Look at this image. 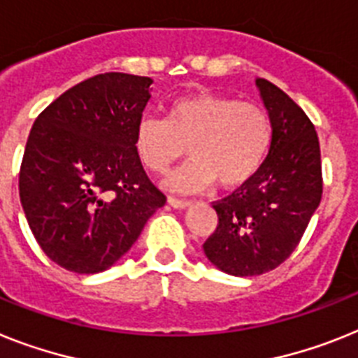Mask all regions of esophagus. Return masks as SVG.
Instances as JSON below:
<instances>
[{"instance_id":"1","label":"esophagus","mask_w":358,"mask_h":358,"mask_svg":"<svg viewBox=\"0 0 358 358\" xmlns=\"http://www.w3.org/2000/svg\"><path fill=\"white\" fill-rule=\"evenodd\" d=\"M169 203L176 209H185V207L191 206V200H184V198H176V196H171L169 198Z\"/></svg>"}]
</instances>
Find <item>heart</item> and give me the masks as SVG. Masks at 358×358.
<instances>
[{
    "instance_id": "heart-1",
    "label": "heart",
    "mask_w": 358,
    "mask_h": 358,
    "mask_svg": "<svg viewBox=\"0 0 358 358\" xmlns=\"http://www.w3.org/2000/svg\"><path fill=\"white\" fill-rule=\"evenodd\" d=\"M275 125L262 105L235 96L194 92L171 101L162 118H143L136 125L134 149L147 171L165 174L187 152L169 178L174 191L194 193L218 182L236 189L257 176L273 149Z\"/></svg>"
}]
</instances>
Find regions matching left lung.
I'll list each match as a JSON object with an SVG mask.
<instances>
[{
  "mask_svg": "<svg viewBox=\"0 0 358 358\" xmlns=\"http://www.w3.org/2000/svg\"><path fill=\"white\" fill-rule=\"evenodd\" d=\"M275 125L273 149L251 182L213 202L218 225L206 257L235 276H255L286 262L322 198V162L315 125L286 92L257 80Z\"/></svg>",
  "mask_w": 358,
  "mask_h": 358,
  "instance_id": "left-lung-1",
  "label": "left lung"
}]
</instances>
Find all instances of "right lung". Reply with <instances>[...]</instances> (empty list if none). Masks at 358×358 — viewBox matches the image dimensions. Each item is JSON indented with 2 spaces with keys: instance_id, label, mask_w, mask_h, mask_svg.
Wrapping results in <instances>:
<instances>
[{
  "instance_id": "obj_1",
  "label": "right lung",
  "mask_w": 358,
  "mask_h": 358,
  "mask_svg": "<svg viewBox=\"0 0 358 358\" xmlns=\"http://www.w3.org/2000/svg\"><path fill=\"white\" fill-rule=\"evenodd\" d=\"M151 78L103 72L40 113L20 167L36 242L63 269L92 275L131 249L167 196L134 149Z\"/></svg>"
}]
</instances>
